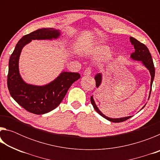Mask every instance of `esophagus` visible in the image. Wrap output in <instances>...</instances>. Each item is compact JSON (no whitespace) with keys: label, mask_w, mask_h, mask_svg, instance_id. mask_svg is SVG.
<instances>
[{"label":"esophagus","mask_w":160,"mask_h":160,"mask_svg":"<svg viewBox=\"0 0 160 160\" xmlns=\"http://www.w3.org/2000/svg\"><path fill=\"white\" fill-rule=\"evenodd\" d=\"M91 72H92V70H91V68L88 67L87 68L85 69V71H84V75H91Z\"/></svg>","instance_id":"obj_1"}]
</instances>
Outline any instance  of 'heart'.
I'll return each mask as SVG.
<instances>
[{
  "label": "heart",
  "mask_w": 160,
  "mask_h": 160,
  "mask_svg": "<svg viewBox=\"0 0 160 160\" xmlns=\"http://www.w3.org/2000/svg\"><path fill=\"white\" fill-rule=\"evenodd\" d=\"M95 56L100 58H107L112 55V51L107 46H100L95 50Z\"/></svg>",
  "instance_id": "obj_1"
}]
</instances>
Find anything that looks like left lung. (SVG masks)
<instances>
[{
  "instance_id": "8db88e82",
  "label": "left lung",
  "mask_w": 160,
  "mask_h": 160,
  "mask_svg": "<svg viewBox=\"0 0 160 160\" xmlns=\"http://www.w3.org/2000/svg\"><path fill=\"white\" fill-rule=\"evenodd\" d=\"M130 42H131V44L135 48L134 52L131 55V58L132 59V60L141 61V63L143 64V66H144L146 68L149 70V72H150V75H151L150 91V94H149V98H150L151 90H152V82H153L154 78H155V67H154V63H153L152 58V56L150 53V51L148 50V47H146L145 44H143L142 43L138 42L137 39H135V38L132 37H130ZM94 79H95V81H96V87L97 88H99V87L101 85L102 82V74L100 73V72L99 73H97L95 75V77H94ZM90 100H91L92 104L94 109L96 110V112L98 113L99 115H101L102 117L107 119L108 121H112V122H113V123L123 122V121L132 117V116H126V117H123V118H112L108 117V116H105L104 113H102L101 112H100V110L98 109V107H97V105L95 104V102H94V100L93 99V96H92L90 97ZM145 105L146 104H145ZM145 106L143 107L142 109H143V108L145 107Z\"/></svg>"
}]
</instances>
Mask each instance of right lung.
I'll list each match as a JSON object with an SVG mask.
<instances>
[{
	"label": "right lung",
	"instance_id": "obj_1",
	"mask_svg": "<svg viewBox=\"0 0 160 160\" xmlns=\"http://www.w3.org/2000/svg\"><path fill=\"white\" fill-rule=\"evenodd\" d=\"M60 35V30L53 28L37 29L21 38L10 56L8 88L15 102L29 112L44 114L56 109L72 84L80 78L78 72L63 71L51 82L38 86L26 83L21 77L19 71V59L23 47L32 40L56 39Z\"/></svg>",
	"mask_w": 160,
	"mask_h": 160
}]
</instances>
